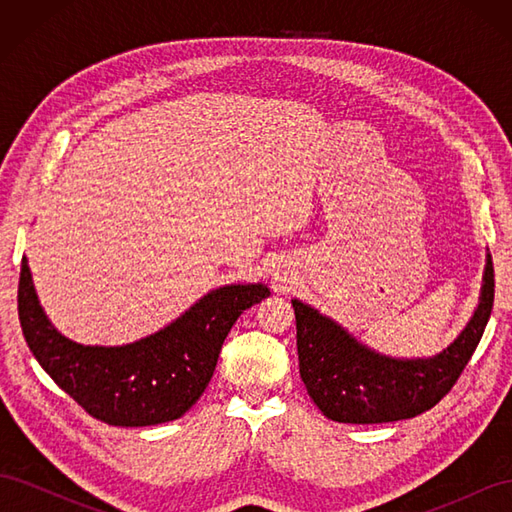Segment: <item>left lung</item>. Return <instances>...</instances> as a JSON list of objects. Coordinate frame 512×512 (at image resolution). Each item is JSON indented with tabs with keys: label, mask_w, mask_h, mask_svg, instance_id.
I'll list each match as a JSON object with an SVG mask.
<instances>
[{
	"label": "left lung",
	"mask_w": 512,
	"mask_h": 512,
	"mask_svg": "<svg viewBox=\"0 0 512 512\" xmlns=\"http://www.w3.org/2000/svg\"><path fill=\"white\" fill-rule=\"evenodd\" d=\"M493 292V262L487 256L476 314L451 346L425 361H395L371 352L316 309L292 301L299 371L309 397L331 421L352 425L404 421L431 410L472 359L491 316Z\"/></svg>",
	"instance_id": "left-lung-1"
}]
</instances>
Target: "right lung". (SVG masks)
<instances>
[{
  "label": "right lung",
  "instance_id": "right-lung-1",
  "mask_svg": "<svg viewBox=\"0 0 512 512\" xmlns=\"http://www.w3.org/2000/svg\"><path fill=\"white\" fill-rule=\"evenodd\" d=\"M265 297L269 288L262 284L224 286L164 331L119 348L61 337L42 312L25 258L17 301L25 342L61 391L102 423L147 427L175 421L196 404L232 324Z\"/></svg>",
  "mask_w": 512,
  "mask_h": 512
}]
</instances>
